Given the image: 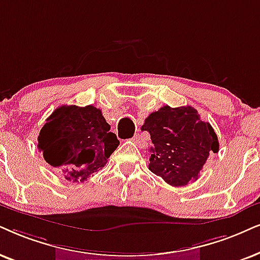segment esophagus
<instances>
[{
	"mask_svg": "<svg viewBox=\"0 0 260 260\" xmlns=\"http://www.w3.org/2000/svg\"><path fill=\"white\" fill-rule=\"evenodd\" d=\"M133 141L137 144L138 146L140 147V149H146V147H147V141L144 139L143 136H140L139 133H137L136 136H134Z\"/></svg>",
	"mask_w": 260,
	"mask_h": 260,
	"instance_id": "obj_1",
	"label": "esophagus"
}]
</instances>
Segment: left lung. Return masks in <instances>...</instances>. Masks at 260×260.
Returning a JSON list of instances; mask_svg holds the SVG:
<instances>
[{"label": "left lung", "instance_id": "left-lung-1", "mask_svg": "<svg viewBox=\"0 0 260 260\" xmlns=\"http://www.w3.org/2000/svg\"><path fill=\"white\" fill-rule=\"evenodd\" d=\"M141 129L150 133L153 144L149 169L174 187L198 179L210 154L218 152L211 124L189 106L162 107L146 117Z\"/></svg>", "mask_w": 260, "mask_h": 260}]
</instances>
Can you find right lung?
Here are the masks:
<instances>
[{
	"label": "right lung",
	"mask_w": 260,
	"mask_h": 260,
	"mask_svg": "<svg viewBox=\"0 0 260 260\" xmlns=\"http://www.w3.org/2000/svg\"><path fill=\"white\" fill-rule=\"evenodd\" d=\"M120 141L93 106H62L47 119L38 149L66 180L84 182L106 166Z\"/></svg>",
	"instance_id": "add662e5"
}]
</instances>
